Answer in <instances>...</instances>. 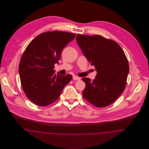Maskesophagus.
<instances>
[{"label": "esophagus", "mask_w": 149, "mask_h": 149, "mask_svg": "<svg viewBox=\"0 0 149 149\" xmlns=\"http://www.w3.org/2000/svg\"><path fill=\"white\" fill-rule=\"evenodd\" d=\"M73 79L74 80H79L80 79V78L78 77H77V76H74L73 77Z\"/></svg>", "instance_id": "esophagus-1"}]
</instances>
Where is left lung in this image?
I'll list each match as a JSON object with an SVG mask.
<instances>
[{
  "label": "left lung",
  "mask_w": 149,
  "mask_h": 149,
  "mask_svg": "<svg viewBox=\"0 0 149 149\" xmlns=\"http://www.w3.org/2000/svg\"><path fill=\"white\" fill-rule=\"evenodd\" d=\"M78 45L97 75L93 81L83 78L85 88L83 96L97 107H105L114 102L126 85L129 65L120 46L115 41L99 35L78 34Z\"/></svg>",
  "instance_id": "left-lung-1"
}]
</instances>
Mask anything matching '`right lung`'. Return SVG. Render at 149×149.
<instances>
[{"mask_svg": "<svg viewBox=\"0 0 149 149\" xmlns=\"http://www.w3.org/2000/svg\"><path fill=\"white\" fill-rule=\"evenodd\" d=\"M75 34L61 31L47 32L29 43L21 57L19 74L22 86L30 100L39 106H47L57 100L64 87L72 79L54 70L64 47Z\"/></svg>", "mask_w": 149, "mask_h": 149, "instance_id": "right-lung-1", "label": "right lung"}]
</instances>
